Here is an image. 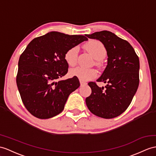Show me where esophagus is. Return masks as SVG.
Returning <instances> with one entry per match:
<instances>
[{"mask_svg": "<svg viewBox=\"0 0 156 156\" xmlns=\"http://www.w3.org/2000/svg\"><path fill=\"white\" fill-rule=\"evenodd\" d=\"M80 83H81V86L87 85V83L86 82H84V81H80Z\"/></svg>", "mask_w": 156, "mask_h": 156, "instance_id": "34e87169", "label": "esophagus"}]
</instances>
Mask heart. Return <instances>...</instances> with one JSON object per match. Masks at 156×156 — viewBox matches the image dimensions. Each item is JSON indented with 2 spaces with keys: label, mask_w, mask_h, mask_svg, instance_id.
Listing matches in <instances>:
<instances>
[{
  "label": "heart",
  "mask_w": 156,
  "mask_h": 156,
  "mask_svg": "<svg viewBox=\"0 0 156 156\" xmlns=\"http://www.w3.org/2000/svg\"><path fill=\"white\" fill-rule=\"evenodd\" d=\"M85 48L93 58L97 60L103 58L107 54L105 45L98 40H90L85 45ZM78 48L73 47L68 49L64 55L66 63L69 66H74L77 63ZM97 75L96 71L93 69H87L82 67H77L69 71L71 77H75L81 81H88L94 78Z\"/></svg>",
  "instance_id": "b5f03b06"
}]
</instances>
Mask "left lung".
<instances>
[{
    "label": "left lung",
    "mask_w": 156,
    "mask_h": 156,
    "mask_svg": "<svg viewBox=\"0 0 156 156\" xmlns=\"http://www.w3.org/2000/svg\"><path fill=\"white\" fill-rule=\"evenodd\" d=\"M101 41L107 49V66L97 82L107 83L99 87L89 82L90 95L86 105L94 115L113 119L123 113L130 105L139 85L140 62L134 48L126 40L103 30L86 35Z\"/></svg>",
    "instance_id": "1"
}]
</instances>
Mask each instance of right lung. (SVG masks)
<instances>
[{"instance_id": "obj_1", "label": "right lung", "mask_w": 156, "mask_h": 156, "mask_svg": "<svg viewBox=\"0 0 156 156\" xmlns=\"http://www.w3.org/2000/svg\"><path fill=\"white\" fill-rule=\"evenodd\" d=\"M87 40L82 35L50 32L29 43L19 58L16 84L31 115L48 119L63 111L68 97L80 86L75 77L59 80L69 67L64 55L68 49Z\"/></svg>"}]
</instances>
